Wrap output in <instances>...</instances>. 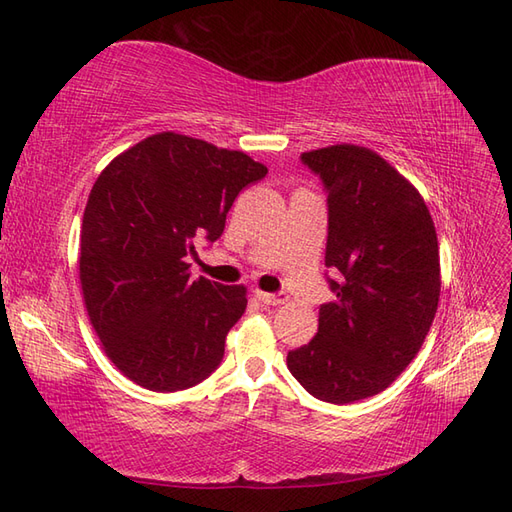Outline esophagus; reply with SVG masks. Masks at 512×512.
Instances as JSON below:
<instances>
[{
	"mask_svg": "<svg viewBox=\"0 0 512 512\" xmlns=\"http://www.w3.org/2000/svg\"><path fill=\"white\" fill-rule=\"evenodd\" d=\"M256 299L260 304H267V306H280L284 304L286 299V293H265V291H256Z\"/></svg>",
	"mask_w": 512,
	"mask_h": 512,
	"instance_id": "obj_1",
	"label": "esophagus"
}]
</instances>
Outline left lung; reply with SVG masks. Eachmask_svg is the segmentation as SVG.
<instances>
[{
    "mask_svg": "<svg viewBox=\"0 0 512 512\" xmlns=\"http://www.w3.org/2000/svg\"><path fill=\"white\" fill-rule=\"evenodd\" d=\"M328 193L326 267L334 299L319 330L286 365L317 400L352 404L384 391L432 326L441 293L439 241L430 210L400 171L367 147L302 154Z\"/></svg>",
    "mask_w": 512,
    "mask_h": 512,
    "instance_id": "left-lung-1",
    "label": "left lung"
}]
</instances>
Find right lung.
I'll return each mask as SVG.
<instances>
[{
  "instance_id": "obj_1",
  "label": "right lung",
  "mask_w": 512,
  "mask_h": 512,
  "mask_svg": "<svg viewBox=\"0 0 512 512\" xmlns=\"http://www.w3.org/2000/svg\"><path fill=\"white\" fill-rule=\"evenodd\" d=\"M267 167L176 132L147 136L95 180L80 232L86 313L108 358L149 391L213 373L247 306L245 286L191 278L195 243H215L247 184Z\"/></svg>"
}]
</instances>
